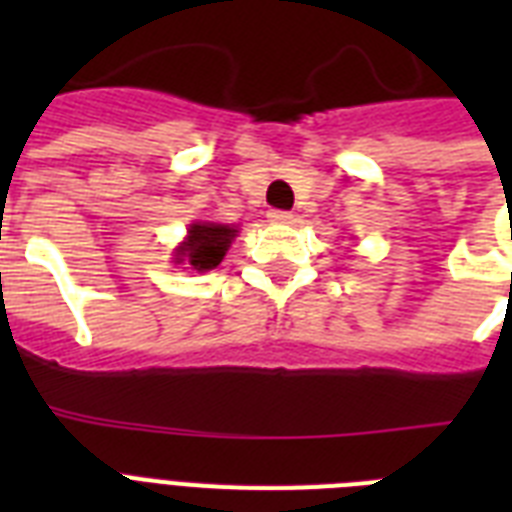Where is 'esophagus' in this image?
I'll list each match as a JSON object with an SVG mask.
<instances>
[{
	"instance_id": "1",
	"label": "esophagus",
	"mask_w": 512,
	"mask_h": 512,
	"mask_svg": "<svg viewBox=\"0 0 512 512\" xmlns=\"http://www.w3.org/2000/svg\"><path fill=\"white\" fill-rule=\"evenodd\" d=\"M292 212H284V209H271V212H268V220H271V223H276V225H287V223H292Z\"/></svg>"
}]
</instances>
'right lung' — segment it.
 Listing matches in <instances>:
<instances>
[{"instance_id": "1", "label": "right lung", "mask_w": 512, "mask_h": 512, "mask_svg": "<svg viewBox=\"0 0 512 512\" xmlns=\"http://www.w3.org/2000/svg\"><path fill=\"white\" fill-rule=\"evenodd\" d=\"M239 228L223 223H193L188 228V236L180 247L175 249V265H191L193 271H212L223 263L225 252L236 239Z\"/></svg>"}]
</instances>
